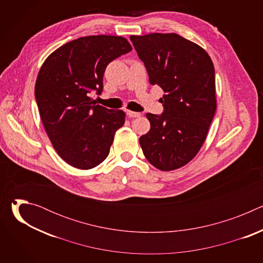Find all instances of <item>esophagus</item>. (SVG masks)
<instances>
[{"label":"esophagus","instance_id":"obj_1","mask_svg":"<svg viewBox=\"0 0 263 263\" xmlns=\"http://www.w3.org/2000/svg\"><path fill=\"white\" fill-rule=\"evenodd\" d=\"M127 115H128V117L129 118H139L141 115L139 114V112H134V111H127Z\"/></svg>","mask_w":263,"mask_h":263}]
</instances>
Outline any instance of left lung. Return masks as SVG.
Wrapping results in <instances>:
<instances>
[{"instance_id": "1", "label": "left lung", "mask_w": 263, "mask_h": 263, "mask_svg": "<svg viewBox=\"0 0 263 263\" xmlns=\"http://www.w3.org/2000/svg\"><path fill=\"white\" fill-rule=\"evenodd\" d=\"M151 85L164 95L161 116L146 114L149 131L139 143L147 161L160 171L189 163L203 145L216 110L211 58L197 44L175 33L131 35Z\"/></svg>"}]
</instances>
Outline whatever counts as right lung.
Wrapping results in <instances>:
<instances>
[{"label": "right lung", "instance_id": "add662e5", "mask_svg": "<svg viewBox=\"0 0 263 263\" xmlns=\"http://www.w3.org/2000/svg\"><path fill=\"white\" fill-rule=\"evenodd\" d=\"M130 51L122 36L91 35L58 48L42 65L36 103L54 148L69 165L90 170L107 158L126 115L97 105L89 96L102 92L106 66Z\"/></svg>", "mask_w": 263, "mask_h": 263}]
</instances>
